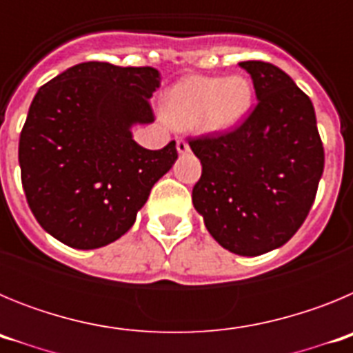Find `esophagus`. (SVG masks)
<instances>
[{
    "label": "esophagus",
    "mask_w": 353,
    "mask_h": 353,
    "mask_svg": "<svg viewBox=\"0 0 353 353\" xmlns=\"http://www.w3.org/2000/svg\"><path fill=\"white\" fill-rule=\"evenodd\" d=\"M189 143L185 141V139H179V141H176V152H179L180 155H185V154H189Z\"/></svg>",
    "instance_id": "34e87169"
}]
</instances>
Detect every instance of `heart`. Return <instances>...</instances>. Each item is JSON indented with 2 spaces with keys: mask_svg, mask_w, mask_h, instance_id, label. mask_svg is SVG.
<instances>
[{
  "mask_svg": "<svg viewBox=\"0 0 353 353\" xmlns=\"http://www.w3.org/2000/svg\"><path fill=\"white\" fill-rule=\"evenodd\" d=\"M254 88L249 77L191 76L173 84L162 97V114L179 129L223 134L235 129L252 105Z\"/></svg>",
  "mask_w": 353,
  "mask_h": 353,
  "instance_id": "b5f03b06",
  "label": "heart"
}]
</instances>
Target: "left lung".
<instances>
[{"instance_id":"left-lung-1","label":"left lung","mask_w":353,"mask_h":353,"mask_svg":"<svg viewBox=\"0 0 353 353\" xmlns=\"http://www.w3.org/2000/svg\"><path fill=\"white\" fill-rule=\"evenodd\" d=\"M258 105L233 132L192 139L201 179L192 205L215 242L240 256H260L297 233L323 173L313 102L272 63L240 61Z\"/></svg>"}]
</instances>
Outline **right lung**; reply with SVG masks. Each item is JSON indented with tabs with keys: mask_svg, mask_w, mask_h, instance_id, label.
<instances>
[{
	"mask_svg": "<svg viewBox=\"0 0 353 353\" xmlns=\"http://www.w3.org/2000/svg\"><path fill=\"white\" fill-rule=\"evenodd\" d=\"M161 86L152 67L74 65L43 84L19 139L28 205L68 248L97 249L125 235L159 179L179 159L174 141L146 150L132 127L154 121Z\"/></svg>",
	"mask_w": 353,
	"mask_h": 353,
	"instance_id": "obj_1",
	"label": "right lung"
}]
</instances>
